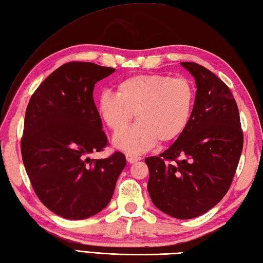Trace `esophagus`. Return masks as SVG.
<instances>
[{"instance_id":"obj_1","label":"esophagus","mask_w":263,"mask_h":263,"mask_svg":"<svg viewBox=\"0 0 263 263\" xmlns=\"http://www.w3.org/2000/svg\"><path fill=\"white\" fill-rule=\"evenodd\" d=\"M125 157H126L127 162H130V163H134V162H137V161H139V160H141V158H140L139 156L132 155V154H126Z\"/></svg>"}]
</instances>
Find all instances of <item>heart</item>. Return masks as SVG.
Wrapping results in <instances>:
<instances>
[{"instance_id": "1", "label": "heart", "mask_w": 263, "mask_h": 263, "mask_svg": "<svg viewBox=\"0 0 263 263\" xmlns=\"http://www.w3.org/2000/svg\"><path fill=\"white\" fill-rule=\"evenodd\" d=\"M195 91L185 77L136 75L122 79L115 94L104 91L96 102L101 120L119 133L133 117L137 123L113 139L115 148L129 154L149 150L159 140L169 142L184 132L191 119Z\"/></svg>"}]
</instances>
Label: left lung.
Instances as JSON below:
<instances>
[{
	"instance_id": "8db88e82",
	"label": "left lung",
	"mask_w": 263,
	"mask_h": 263,
	"mask_svg": "<svg viewBox=\"0 0 263 263\" xmlns=\"http://www.w3.org/2000/svg\"><path fill=\"white\" fill-rule=\"evenodd\" d=\"M180 65L197 88L191 119L166 151L144 161L152 203L172 217L189 219L209 212L228 193L243 133L235 99L224 82L198 64Z\"/></svg>"
}]
</instances>
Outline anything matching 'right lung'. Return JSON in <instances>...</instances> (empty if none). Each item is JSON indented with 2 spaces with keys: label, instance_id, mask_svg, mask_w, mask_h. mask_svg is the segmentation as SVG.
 Returning <instances> with one entry per match:
<instances>
[{
  "label": "right lung",
  "instance_id": "right-lung-1",
  "mask_svg": "<svg viewBox=\"0 0 263 263\" xmlns=\"http://www.w3.org/2000/svg\"><path fill=\"white\" fill-rule=\"evenodd\" d=\"M111 67L72 62L49 75L28 104L22 160L41 203L67 219H84L105 209L126 160L121 152L94 160L107 144L94 103L95 84Z\"/></svg>",
  "mask_w": 263,
  "mask_h": 263
}]
</instances>
